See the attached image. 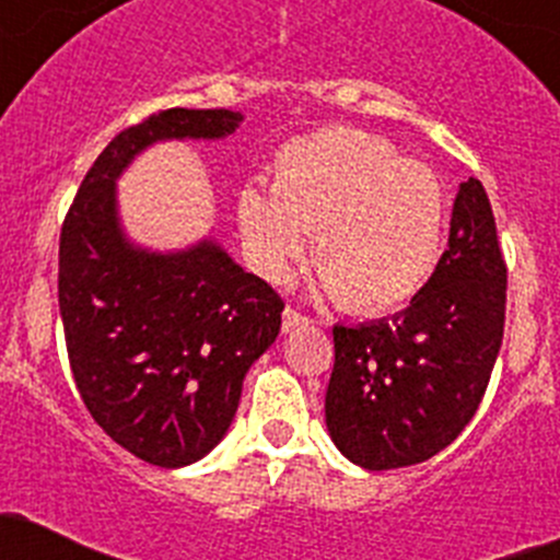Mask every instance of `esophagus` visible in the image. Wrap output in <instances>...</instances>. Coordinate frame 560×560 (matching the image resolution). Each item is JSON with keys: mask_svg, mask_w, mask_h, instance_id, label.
<instances>
[{"mask_svg": "<svg viewBox=\"0 0 560 560\" xmlns=\"http://www.w3.org/2000/svg\"><path fill=\"white\" fill-rule=\"evenodd\" d=\"M307 324H311V318L302 316V313L294 311V307H285V311H283V332L285 335L294 332V329L307 327Z\"/></svg>", "mask_w": 560, "mask_h": 560, "instance_id": "esophagus-1", "label": "esophagus"}]
</instances>
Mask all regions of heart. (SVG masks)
<instances>
[{
    "mask_svg": "<svg viewBox=\"0 0 560 560\" xmlns=\"http://www.w3.org/2000/svg\"><path fill=\"white\" fill-rule=\"evenodd\" d=\"M233 214L249 266L269 283L289 280L313 233L324 289L351 313H387L434 275L448 203L440 178L382 137L322 129L285 142L271 191L247 184Z\"/></svg>",
    "mask_w": 560,
    "mask_h": 560,
    "instance_id": "1",
    "label": "heart"
}]
</instances>
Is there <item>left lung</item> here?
<instances>
[{
    "instance_id": "8db88e82",
    "label": "left lung",
    "mask_w": 560,
    "mask_h": 560,
    "mask_svg": "<svg viewBox=\"0 0 560 560\" xmlns=\"http://www.w3.org/2000/svg\"><path fill=\"white\" fill-rule=\"evenodd\" d=\"M505 324V264L481 180L451 211L448 249L393 318L338 327L324 415L335 448L365 470L420 465L476 415Z\"/></svg>"
}]
</instances>
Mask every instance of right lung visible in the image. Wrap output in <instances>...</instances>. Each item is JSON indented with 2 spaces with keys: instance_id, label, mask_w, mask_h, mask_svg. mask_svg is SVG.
<instances>
[{
  "instance_id": "add662e5",
  "label": "right lung",
  "mask_w": 560,
  "mask_h": 560,
  "mask_svg": "<svg viewBox=\"0 0 560 560\" xmlns=\"http://www.w3.org/2000/svg\"><path fill=\"white\" fill-rule=\"evenodd\" d=\"M233 109H164L120 131L60 233V316L95 423L137 459L186 467L220 445L249 365L275 343L283 300L214 236L153 249L126 233L117 180L159 142H220Z\"/></svg>"
}]
</instances>
